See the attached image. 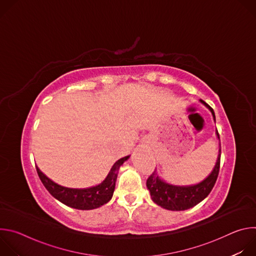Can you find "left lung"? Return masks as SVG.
I'll return each mask as SVG.
<instances>
[{
    "mask_svg": "<svg viewBox=\"0 0 256 256\" xmlns=\"http://www.w3.org/2000/svg\"><path fill=\"white\" fill-rule=\"evenodd\" d=\"M210 110L214 120H216L214 109L204 101L200 100ZM216 136L220 138L216 130ZM221 162V148L216 164L212 173L200 184L192 186H170L159 178L156 171H154L147 179V188L150 190L151 198L158 206L170 210H184L196 206L204 200L212 192L218 175L220 171Z\"/></svg>",
    "mask_w": 256,
    "mask_h": 256,
    "instance_id": "obj_1",
    "label": "left lung"
}]
</instances>
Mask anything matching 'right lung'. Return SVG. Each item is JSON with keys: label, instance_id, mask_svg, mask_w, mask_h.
<instances>
[{"label": "right lung", "instance_id": "right-lung-1", "mask_svg": "<svg viewBox=\"0 0 256 256\" xmlns=\"http://www.w3.org/2000/svg\"><path fill=\"white\" fill-rule=\"evenodd\" d=\"M128 157L130 156H126L116 161L105 180L101 182L100 184L84 190H74L60 186L46 177L38 169V167H36V171H38L42 184L58 200L74 208L93 210L105 204L112 200L116 188L118 169L124 164V162L128 159Z\"/></svg>", "mask_w": 256, "mask_h": 256}]
</instances>
